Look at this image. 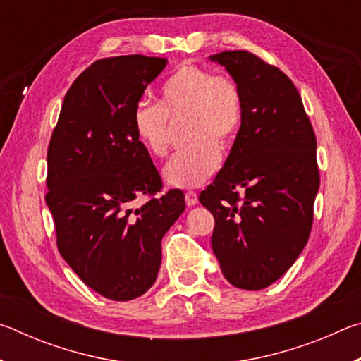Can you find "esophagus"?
Listing matches in <instances>:
<instances>
[{
	"label": "esophagus",
	"mask_w": 361,
	"mask_h": 361,
	"mask_svg": "<svg viewBox=\"0 0 361 361\" xmlns=\"http://www.w3.org/2000/svg\"><path fill=\"white\" fill-rule=\"evenodd\" d=\"M185 199H186V205L188 207H192L199 202V197H197V192L195 191H186L185 192Z\"/></svg>",
	"instance_id": "34e87169"
}]
</instances>
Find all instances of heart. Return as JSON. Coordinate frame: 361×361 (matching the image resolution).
Returning a JSON list of instances; mask_svg holds the SVG:
<instances>
[{"mask_svg": "<svg viewBox=\"0 0 361 361\" xmlns=\"http://www.w3.org/2000/svg\"><path fill=\"white\" fill-rule=\"evenodd\" d=\"M169 119H185L189 145L175 152L162 170L173 188H195L216 172L221 152L234 145L243 121L240 85L226 73L183 63L162 82L159 103L140 102L133 109V132L146 151L162 157L169 151Z\"/></svg>", "mask_w": 361, "mask_h": 361, "instance_id": "obj_1", "label": "heart"}]
</instances>
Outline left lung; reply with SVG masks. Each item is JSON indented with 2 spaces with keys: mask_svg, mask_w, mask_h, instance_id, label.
Instances as JSON below:
<instances>
[{
  "mask_svg": "<svg viewBox=\"0 0 361 361\" xmlns=\"http://www.w3.org/2000/svg\"><path fill=\"white\" fill-rule=\"evenodd\" d=\"M210 60L240 85L243 121L231 154L199 200L215 218L212 248L229 283L261 290L309 240L320 186L317 140L296 85L248 51Z\"/></svg>",
  "mask_w": 361,
  "mask_h": 361,
  "instance_id": "left-lung-1",
  "label": "left lung"
}]
</instances>
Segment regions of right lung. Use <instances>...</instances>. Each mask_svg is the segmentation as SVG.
<instances>
[{"label": "right lung", "instance_id": "obj_1", "mask_svg": "<svg viewBox=\"0 0 361 361\" xmlns=\"http://www.w3.org/2000/svg\"><path fill=\"white\" fill-rule=\"evenodd\" d=\"M167 59L121 56L85 68L65 95L47 148L46 204L57 248L82 282L113 301L156 282L161 240L185 210L132 127L133 109ZM140 195L149 197L135 209Z\"/></svg>", "mask_w": 361, "mask_h": 361}]
</instances>
